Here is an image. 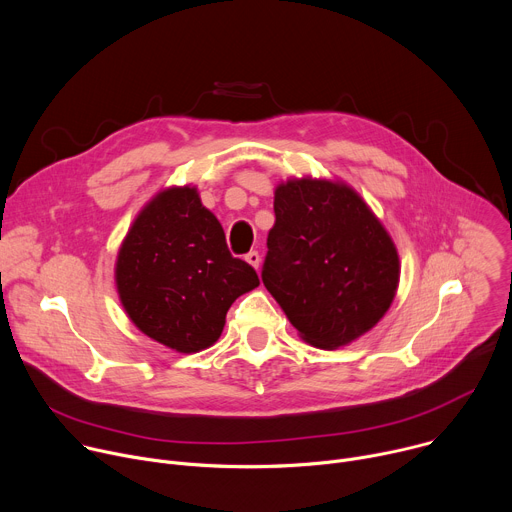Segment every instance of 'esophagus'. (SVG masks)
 Listing matches in <instances>:
<instances>
[{"instance_id": "obj_1", "label": "esophagus", "mask_w": 512, "mask_h": 512, "mask_svg": "<svg viewBox=\"0 0 512 512\" xmlns=\"http://www.w3.org/2000/svg\"><path fill=\"white\" fill-rule=\"evenodd\" d=\"M245 261H247L249 265H253L255 269H259V263H261V255H259L257 251H249V253L245 255Z\"/></svg>"}]
</instances>
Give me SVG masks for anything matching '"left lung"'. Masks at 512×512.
Returning a JSON list of instances; mask_svg holds the SVG:
<instances>
[{
  "instance_id": "obj_1",
  "label": "left lung",
  "mask_w": 512,
  "mask_h": 512,
  "mask_svg": "<svg viewBox=\"0 0 512 512\" xmlns=\"http://www.w3.org/2000/svg\"><path fill=\"white\" fill-rule=\"evenodd\" d=\"M261 279L300 336L338 348L377 326L399 285L397 247L344 182L289 178L273 196Z\"/></svg>"
}]
</instances>
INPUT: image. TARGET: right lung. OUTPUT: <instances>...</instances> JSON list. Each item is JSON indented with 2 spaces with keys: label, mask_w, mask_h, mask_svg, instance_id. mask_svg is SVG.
<instances>
[{
  "label": "right lung",
  "mask_w": 512,
  "mask_h": 512,
  "mask_svg": "<svg viewBox=\"0 0 512 512\" xmlns=\"http://www.w3.org/2000/svg\"><path fill=\"white\" fill-rule=\"evenodd\" d=\"M115 283L125 314L145 336L190 354L218 340L229 308L259 277L229 253L198 190L170 186L135 216L117 253Z\"/></svg>",
  "instance_id": "1"
}]
</instances>
